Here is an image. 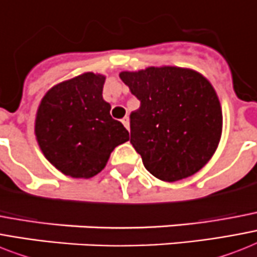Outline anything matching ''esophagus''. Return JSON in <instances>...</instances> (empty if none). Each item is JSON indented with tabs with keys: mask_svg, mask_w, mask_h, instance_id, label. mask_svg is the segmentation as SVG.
I'll return each instance as SVG.
<instances>
[{
	"mask_svg": "<svg viewBox=\"0 0 257 257\" xmlns=\"http://www.w3.org/2000/svg\"><path fill=\"white\" fill-rule=\"evenodd\" d=\"M121 122H122V124H124L125 128H126L129 131V117H124L121 120Z\"/></svg>",
	"mask_w": 257,
	"mask_h": 257,
	"instance_id": "obj_1",
	"label": "esophagus"
}]
</instances>
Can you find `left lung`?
I'll return each instance as SVG.
<instances>
[{"label": "left lung", "instance_id": "8db88e82", "mask_svg": "<svg viewBox=\"0 0 257 257\" xmlns=\"http://www.w3.org/2000/svg\"><path fill=\"white\" fill-rule=\"evenodd\" d=\"M120 78L141 101L131 114V144L148 172L165 182L199 172L223 131L222 105L208 79L177 66L121 71Z\"/></svg>", "mask_w": 257, "mask_h": 257}]
</instances>
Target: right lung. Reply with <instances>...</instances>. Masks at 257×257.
<instances>
[{
    "label": "right lung",
    "instance_id": "add662e5",
    "mask_svg": "<svg viewBox=\"0 0 257 257\" xmlns=\"http://www.w3.org/2000/svg\"><path fill=\"white\" fill-rule=\"evenodd\" d=\"M105 75L83 72L45 93L34 133L46 160L64 176L88 179L107 165L113 149L129 140L103 99Z\"/></svg>",
    "mask_w": 257,
    "mask_h": 257
}]
</instances>
